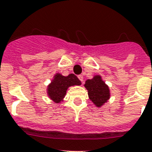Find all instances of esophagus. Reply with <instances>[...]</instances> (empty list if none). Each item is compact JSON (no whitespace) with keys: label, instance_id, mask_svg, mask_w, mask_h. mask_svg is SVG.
Instances as JSON below:
<instances>
[{"label":"esophagus","instance_id":"esophagus-1","mask_svg":"<svg viewBox=\"0 0 152 152\" xmlns=\"http://www.w3.org/2000/svg\"><path fill=\"white\" fill-rule=\"evenodd\" d=\"M78 78H79V80H80V81H81L82 83H83V76H81V75H80V76H78Z\"/></svg>","mask_w":152,"mask_h":152}]
</instances>
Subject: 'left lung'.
Masks as SVG:
<instances>
[{
    "label": "left lung",
    "mask_w": 152,
    "mask_h": 152,
    "mask_svg": "<svg viewBox=\"0 0 152 152\" xmlns=\"http://www.w3.org/2000/svg\"><path fill=\"white\" fill-rule=\"evenodd\" d=\"M84 87L88 91L89 99L96 107L100 108L110 99L109 87L100 75H94L91 80H87Z\"/></svg>",
    "instance_id": "1"
}]
</instances>
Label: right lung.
<instances>
[{
    "label": "right lung",
    "instance_id": "obj_1",
    "mask_svg": "<svg viewBox=\"0 0 152 152\" xmlns=\"http://www.w3.org/2000/svg\"><path fill=\"white\" fill-rule=\"evenodd\" d=\"M81 84V81L72 73L65 76L60 72H56L47 87V96L55 103H62L64 101L68 88Z\"/></svg>",
    "mask_w": 152,
    "mask_h": 152
}]
</instances>
